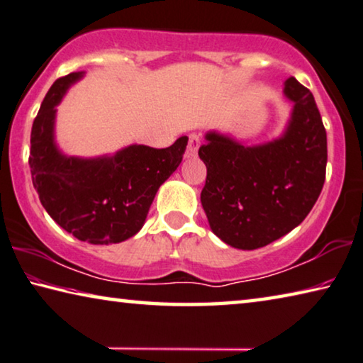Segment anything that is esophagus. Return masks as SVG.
Here are the masks:
<instances>
[{
    "mask_svg": "<svg viewBox=\"0 0 363 363\" xmlns=\"http://www.w3.org/2000/svg\"><path fill=\"white\" fill-rule=\"evenodd\" d=\"M199 145H201L199 135H196V133H191V135H189L188 147H186V157H194L196 154H198Z\"/></svg>",
    "mask_w": 363,
    "mask_h": 363,
    "instance_id": "34e87169",
    "label": "esophagus"
}]
</instances>
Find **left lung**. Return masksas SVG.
<instances>
[{
    "label": "left lung",
    "instance_id": "1",
    "mask_svg": "<svg viewBox=\"0 0 363 363\" xmlns=\"http://www.w3.org/2000/svg\"><path fill=\"white\" fill-rule=\"evenodd\" d=\"M283 94L293 111L278 138L246 146L212 130L199 147L207 167L201 204L213 235L231 247L252 251L289 233L322 193L326 132L315 99L294 77Z\"/></svg>",
    "mask_w": 363,
    "mask_h": 363
}]
</instances>
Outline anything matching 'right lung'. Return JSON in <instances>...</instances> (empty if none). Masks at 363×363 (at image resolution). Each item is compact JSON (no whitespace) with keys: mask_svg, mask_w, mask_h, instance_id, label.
Instances as JSON below:
<instances>
[{"mask_svg":"<svg viewBox=\"0 0 363 363\" xmlns=\"http://www.w3.org/2000/svg\"><path fill=\"white\" fill-rule=\"evenodd\" d=\"M85 72L56 80L35 117L28 165L32 183L50 217L77 240L90 245H116L135 236L159 186L174 174L188 138L156 150L130 145L116 154L77 157L56 145V106Z\"/></svg>","mask_w":363,"mask_h":363,"instance_id":"add662e5","label":"right lung"}]
</instances>
